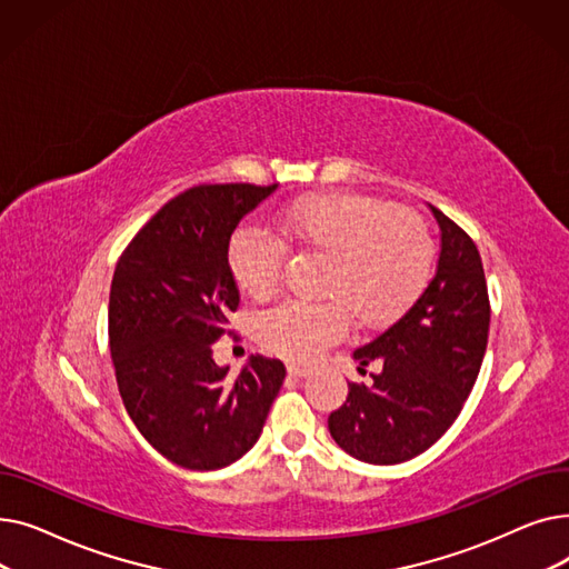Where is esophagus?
<instances>
[{"label":"esophagus","instance_id":"34e87169","mask_svg":"<svg viewBox=\"0 0 569 569\" xmlns=\"http://www.w3.org/2000/svg\"><path fill=\"white\" fill-rule=\"evenodd\" d=\"M288 373L295 376V378H307L311 373V369L300 367V365H288Z\"/></svg>","mask_w":569,"mask_h":569}]
</instances>
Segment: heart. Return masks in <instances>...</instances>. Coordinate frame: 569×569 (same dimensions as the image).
Here are the masks:
<instances>
[{"instance_id": "1", "label": "heart", "mask_w": 569, "mask_h": 569, "mask_svg": "<svg viewBox=\"0 0 569 569\" xmlns=\"http://www.w3.org/2000/svg\"><path fill=\"white\" fill-rule=\"evenodd\" d=\"M269 230L242 226L230 237L228 264L244 295L264 300L281 281L286 247L325 256L320 302H281L256 320V335L290 360H311L346 335L350 313L376 327L410 307L429 281L433 242L410 209L352 193H322L290 202Z\"/></svg>"}]
</instances>
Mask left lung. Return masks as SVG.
<instances>
[{"instance_id":"obj_1","label":"left lung","mask_w":569,"mask_h":569,"mask_svg":"<svg viewBox=\"0 0 569 569\" xmlns=\"http://www.w3.org/2000/svg\"><path fill=\"white\" fill-rule=\"evenodd\" d=\"M440 258L436 277L412 307L355 350L365 367L380 362L371 385H348V399L330 415V433L350 457L392 466L408 461L459 417L480 373L489 339V290L472 237L438 207Z\"/></svg>"}]
</instances>
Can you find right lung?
Segmentation results:
<instances>
[{
    "label": "right lung",
    "instance_id": "1",
    "mask_svg": "<svg viewBox=\"0 0 569 569\" xmlns=\"http://www.w3.org/2000/svg\"><path fill=\"white\" fill-rule=\"evenodd\" d=\"M277 187H191L136 232L114 267L108 339L119 395L144 440L189 470L244 457L286 378L274 357L253 355L234 378L212 360L239 307L230 234Z\"/></svg>",
    "mask_w": 569,
    "mask_h": 569
}]
</instances>
